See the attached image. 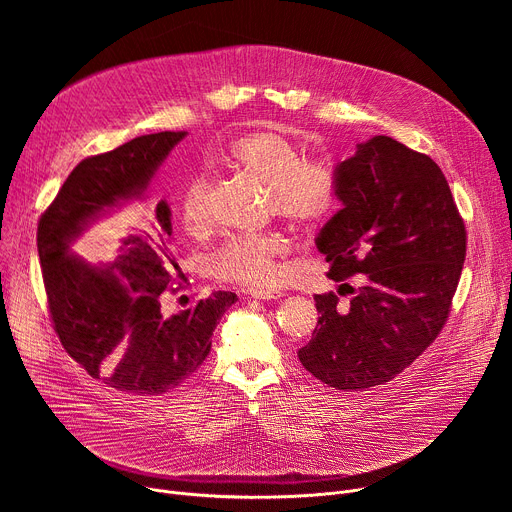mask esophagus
<instances>
[{
  "label": "esophagus",
  "instance_id": "obj_1",
  "mask_svg": "<svg viewBox=\"0 0 512 512\" xmlns=\"http://www.w3.org/2000/svg\"><path fill=\"white\" fill-rule=\"evenodd\" d=\"M251 298L255 300H261V302H275V300H281L283 294L277 289H253L251 291Z\"/></svg>",
  "mask_w": 512,
  "mask_h": 512
}]
</instances>
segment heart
I'll return each instance as SVG.
<instances>
[{
  "label": "heart",
  "instance_id": "obj_1",
  "mask_svg": "<svg viewBox=\"0 0 512 512\" xmlns=\"http://www.w3.org/2000/svg\"><path fill=\"white\" fill-rule=\"evenodd\" d=\"M221 162L269 188L275 214L298 227L318 225L336 204L332 174L318 162L302 160L298 145L277 131L259 129L233 139ZM178 214L192 237H202L210 229L206 178H192L184 186ZM285 251L287 241L277 233L239 235L218 247L208 265L216 279L263 287L277 279V259Z\"/></svg>",
  "mask_w": 512,
  "mask_h": 512
}]
</instances>
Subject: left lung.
<instances>
[{"label":"left lung","instance_id":"1","mask_svg":"<svg viewBox=\"0 0 512 512\" xmlns=\"http://www.w3.org/2000/svg\"><path fill=\"white\" fill-rule=\"evenodd\" d=\"M342 208L316 247L328 277L352 296H314L320 314L300 348L304 369L340 391L383 385L442 332L466 257V227L448 180L429 156L387 135L356 145L334 170ZM340 285V287H342Z\"/></svg>","mask_w":512,"mask_h":512}]
</instances>
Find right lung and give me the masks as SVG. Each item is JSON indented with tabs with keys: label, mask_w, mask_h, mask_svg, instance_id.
Instances as JSON below:
<instances>
[{
	"label": "right lung",
	"mask_w": 512,
	"mask_h": 512,
	"mask_svg": "<svg viewBox=\"0 0 512 512\" xmlns=\"http://www.w3.org/2000/svg\"><path fill=\"white\" fill-rule=\"evenodd\" d=\"M184 137L186 131L141 135L83 160L38 223L48 308L64 350L91 377L125 393L162 395L184 383L208 356L218 320L237 302L233 291H212L180 314L162 312L164 291L182 273L166 200L141 216L101 265L72 253L99 218L143 200Z\"/></svg>",
	"instance_id": "1"
}]
</instances>
